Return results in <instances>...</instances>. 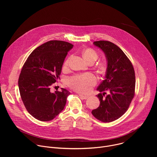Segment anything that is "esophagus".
<instances>
[{
  "mask_svg": "<svg viewBox=\"0 0 157 157\" xmlns=\"http://www.w3.org/2000/svg\"><path fill=\"white\" fill-rule=\"evenodd\" d=\"M79 96L81 97V98H82L83 99H86L89 98V96H84V95H82V94H79Z\"/></svg>",
  "mask_w": 157,
  "mask_h": 157,
  "instance_id": "34e87169",
  "label": "esophagus"
}]
</instances>
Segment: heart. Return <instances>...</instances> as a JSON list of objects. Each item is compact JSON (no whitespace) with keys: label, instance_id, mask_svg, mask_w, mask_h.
I'll list each match as a JSON object with an SVG mask.
<instances>
[{"label":"heart","instance_id":"b5f03b06","mask_svg":"<svg viewBox=\"0 0 157 157\" xmlns=\"http://www.w3.org/2000/svg\"><path fill=\"white\" fill-rule=\"evenodd\" d=\"M82 56L87 63H94L99 57L98 53L92 48H87L84 50ZM70 59V58H69L64 61L63 64L64 68L68 66ZM106 68L107 66L105 63H101L99 66V69L101 72H104L106 70ZM96 78L91 73L76 75L68 79V85L74 90L81 93H87L90 91L92 87L96 84Z\"/></svg>","mask_w":157,"mask_h":157}]
</instances>
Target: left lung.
<instances>
[{"label":"left lung","mask_w":157,"mask_h":157,"mask_svg":"<svg viewBox=\"0 0 157 157\" xmlns=\"http://www.w3.org/2000/svg\"><path fill=\"white\" fill-rule=\"evenodd\" d=\"M93 44L105 53L107 66L105 79L97 88L100 105L92 114L102 122H110L125 114L134 97L135 71L129 59L114 43L101 40ZM105 91H109L105 97Z\"/></svg>","instance_id":"1"}]
</instances>
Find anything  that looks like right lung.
Masks as SVG:
<instances>
[{
  "label": "right lung",
  "instance_id": "obj_1",
  "mask_svg": "<svg viewBox=\"0 0 157 157\" xmlns=\"http://www.w3.org/2000/svg\"><path fill=\"white\" fill-rule=\"evenodd\" d=\"M72 44L51 40L35 49L24 63L18 78V88L24 104L33 117L50 121L64 109L70 92L50 91V86L59 79L61 68Z\"/></svg>",
  "mask_w": 157,
  "mask_h": 157
}]
</instances>
